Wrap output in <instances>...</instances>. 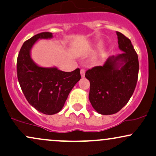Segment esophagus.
Wrapping results in <instances>:
<instances>
[{"label":"esophagus","mask_w":156,"mask_h":156,"mask_svg":"<svg viewBox=\"0 0 156 156\" xmlns=\"http://www.w3.org/2000/svg\"><path fill=\"white\" fill-rule=\"evenodd\" d=\"M80 75H81L82 78H83L84 76H85V69H80Z\"/></svg>","instance_id":"esophagus-1"}]
</instances>
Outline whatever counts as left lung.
I'll list each match as a JSON object with an SVG mask.
<instances>
[{"instance_id":"left-lung-1","label":"left lung","mask_w":156,"mask_h":156,"mask_svg":"<svg viewBox=\"0 0 156 156\" xmlns=\"http://www.w3.org/2000/svg\"><path fill=\"white\" fill-rule=\"evenodd\" d=\"M118 44L123 52L109 56L103 66L86 72L90 82L89 99L97 112L111 115L120 111L135 90L139 74V60L131 42L117 32Z\"/></svg>"}]
</instances>
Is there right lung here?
<instances>
[{"label": "right lung", "instance_id": "1", "mask_svg": "<svg viewBox=\"0 0 156 156\" xmlns=\"http://www.w3.org/2000/svg\"><path fill=\"white\" fill-rule=\"evenodd\" d=\"M52 37V33L42 32L26 41L17 61V78L26 100L35 109L48 115L62 110L70 91L81 78L79 68L64 72L55 67H40L34 62L31 51L37 41Z\"/></svg>", "mask_w": 156, "mask_h": 156}]
</instances>
